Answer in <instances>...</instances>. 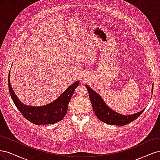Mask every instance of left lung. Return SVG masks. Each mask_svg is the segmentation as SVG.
Wrapping results in <instances>:
<instances>
[{
    "label": "left lung",
    "mask_w": 160,
    "mask_h": 160,
    "mask_svg": "<svg viewBox=\"0 0 160 160\" xmlns=\"http://www.w3.org/2000/svg\"><path fill=\"white\" fill-rule=\"evenodd\" d=\"M85 86L88 90L93 111L98 118L105 123L122 126L136 119L144 111V109H142L139 112L128 115L120 114L108 107L102 98L97 92L92 89L88 85H85ZM153 85L152 88V93H153Z\"/></svg>",
    "instance_id": "1"
}]
</instances>
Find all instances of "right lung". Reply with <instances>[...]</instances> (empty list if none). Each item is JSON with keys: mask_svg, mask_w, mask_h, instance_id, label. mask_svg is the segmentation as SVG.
Segmentation results:
<instances>
[{"mask_svg": "<svg viewBox=\"0 0 160 160\" xmlns=\"http://www.w3.org/2000/svg\"><path fill=\"white\" fill-rule=\"evenodd\" d=\"M10 72L9 71V93L14 105L25 118L35 125L54 124L63 119L68 109L71 97L79 84V81L71 85L52 102L42 106H29L23 104L14 94L10 83Z\"/></svg>", "mask_w": 160, "mask_h": 160, "instance_id": "1", "label": "right lung"}]
</instances>
